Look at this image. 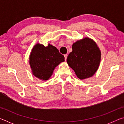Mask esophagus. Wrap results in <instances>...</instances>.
<instances>
[{
  "mask_svg": "<svg viewBox=\"0 0 124 124\" xmlns=\"http://www.w3.org/2000/svg\"><path fill=\"white\" fill-rule=\"evenodd\" d=\"M64 58H65V60H67V56H68V55H67V54H64Z\"/></svg>",
  "mask_w": 124,
  "mask_h": 124,
  "instance_id": "obj_1",
  "label": "esophagus"
}]
</instances>
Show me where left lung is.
<instances>
[{
    "label": "left lung",
    "instance_id": "1",
    "mask_svg": "<svg viewBox=\"0 0 124 124\" xmlns=\"http://www.w3.org/2000/svg\"><path fill=\"white\" fill-rule=\"evenodd\" d=\"M72 50L67 62L77 77L84 80L93 76L99 67L101 58V52L96 42L85 37L73 43Z\"/></svg>",
    "mask_w": 124,
    "mask_h": 124
}]
</instances>
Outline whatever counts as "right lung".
Returning <instances> with one entry per match:
<instances>
[{"label": "right lung", "instance_id": "add662e5", "mask_svg": "<svg viewBox=\"0 0 124 124\" xmlns=\"http://www.w3.org/2000/svg\"><path fill=\"white\" fill-rule=\"evenodd\" d=\"M29 58L32 74L43 81L49 80L54 68L64 61V56L50 43L47 46L36 44L32 49Z\"/></svg>", "mask_w": 124, "mask_h": 124}]
</instances>
